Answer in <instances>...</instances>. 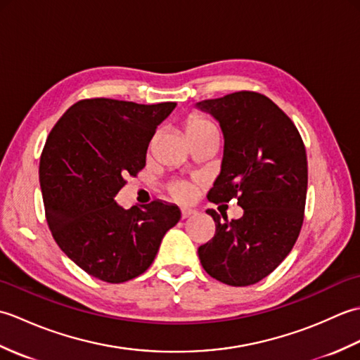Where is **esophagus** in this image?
Here are the masks:
<instances>
[{
    "instance_id": "obj_1",
    "label": "esophagus",
    "mask_w": 360,
    "mask_h": 360,
    "mask_svg": "<svg viewBox=\"0 0 360 360\" xmlns=\"http://www.w3.org/2000/svg\"><path fill=\"white\" fill-rule=\"evenodd\" d=\"M193 215H196V210H193V209H181L182 219H187V218L193 217Z\"/></svg>"
}]
</instances>
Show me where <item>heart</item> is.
<instances>
[{"label": "heart", "mask_w": 360, "mask_h": 360, "mask_svg": "<svg viewBox=\"0 0 360 360\" xmlns=\"http://www.w3.org/2000/svg\"><path fill=\"white\" fill-rule=\"evenodd\" d=\"M210 128H215L212 122H209L207 119H204L201 116H198V114L190 116L187 119V124H186L187 134L205 131V129H210ZM170 193L174 200L187 202L195 196V186L190 184V182H174V184H172V187H170Z\"/></svg>", "instance_id": "b5f03b06"}]
</instances>
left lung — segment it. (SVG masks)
Returning a JSON list of instances; mask_svg holds the SVG:
<instances>
[{"instance_id":"left-lung-1","label":"left lung","mask_w":360,"mask_h":360,"mask_svg":"<svg viewBox=\"0 0 360 360\" xmlns=\"http://www.w3.org/2000/svg\"><path fill=\"white\" fill-rule=\"evenodd\" d=\"M224 134L221 173L212 202L238 200L240 219L224 221L209 209L215 236L200 246L204 271L231 286L267 277L292 250L300 233L308 188V160L294 122L269 97L238 91L198 102Z\"/></svg>"}]
</instances>
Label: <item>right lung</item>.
<instances>
[{
	"label": "right lung",
	"mask_w": 360,
	"mask_h": 360,
	"mask_svg": "<svg viewBox=\"0 0 360 360\" xmlns=\"http://www.w3.org/2000/svg\"><path fill=\"white\" fill-rule=\"evenodd\" d=\"M174 106L85 98L46 139L38 170L46 221L60 249L98 280L124 283L143 274L181 218L174 204L125 210L114 201L127 176L145 167L151 137Z\"/></svg>",
	"instance_id": "1"
}]
</instances>
